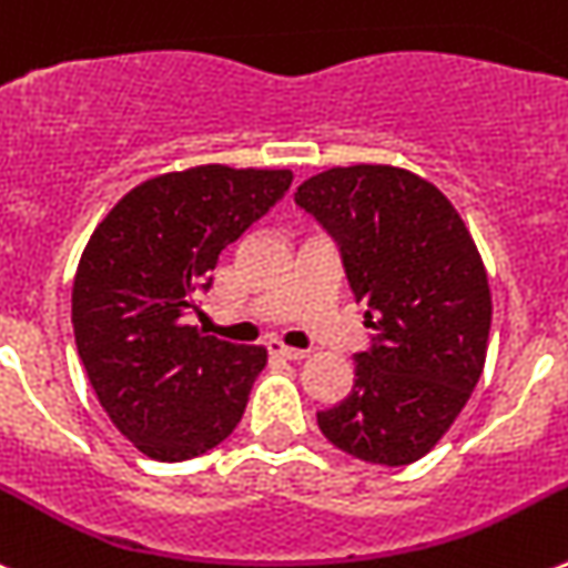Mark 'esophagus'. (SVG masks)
Listing matches in <instances>:
<instances>
[{
    "label": "esophagus",
    "instance_id": "34e87169",
    "mask_svg": "<svg viewBox=\"0 0 568 568\" xmlns=\"http://www.w3.org/2000/svg\"><path fill=\"white\" fill-rule=\"evenodd\" d=\"M265 347H268V354L272 356H283V359H305V351H300V347H288V345H283V342L280 339H268L265 342Z\"/></svg>",
    "mask_w": 568,
    "mask_h": 568
}]
</instances>
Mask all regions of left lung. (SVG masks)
Listing matches in <instances>:
<instances>
[{"instance_id":"obj_1","label":"left lung","mask_w":568,"mask_h":568,"mask_svg":"<svg viewBox=\"0 0 568 568\" xmlns=\"http://www.w3.org/2000/svg\"><path fill=\"white\" fill-rule=\"evenodd\" d=\"M294 203L336 243L373 328L351 393L316 413L322 436L367 464L418 462L481 379L493 322L481 254L453 203L396 166L320 172Z\"/></svg>"}]
</instances>
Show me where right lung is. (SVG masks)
<instances>
[{
    "label": "right lung",
    "instance_id": "1",
    "mask_svg": "<svg viewBox=\"0 0 568 568\" xmlns=\"http://www.w3.org/2000/svg\"><path fill=\"white\" fill-rule=\"evenodd\" d=\"M288 170L221 163L170 172L115 203L81 254L73 334L112 424L155 462L203 456L232 436L265 347L189 325L217 257L288 192Z\"/></svg>",
    "mask_w": 568,
    "mask_h": 568
}]
</instances>
